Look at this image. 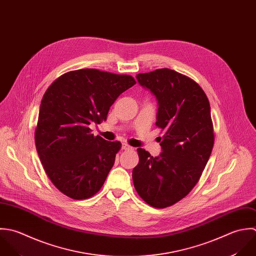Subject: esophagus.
Returning <instances> with one entry per match:
<instances>
[{
  "instance_id": "34e87169",
  "label": "esophagus",
  "mask_w": 256,
  "mask_h": 256,
  "mask_svg": "<svg viewBox=\"0 0 256 256\" xmlns=\"http://www.w3.org/2000/svg\"><path fill=\"white\" fill-rule=\"evenodd\" d=\"M122 149H123V150H133L134 148L131 147L130 145H128L127 143H123V144H122Z\"/></svg>"
}]
</instances>
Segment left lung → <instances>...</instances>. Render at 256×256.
Masks as SVG:
<instances>
[{
	"label": "left lung",
	"instance_id": "8db88e82",
	"mask_svg": "<svg viewBox=\"0 0 256 256\" xmlns=\"http://www.w3.org/2000/svg\"><path fill=\"white\" fill-rule=\"evenodd\" d=\"M136 78L156 96V125L165 133L160 156L137 149L133 182L148 204L164 208L192 190L210 159L214 143L210 106L200 86L172 70L139 74Z\"/></svg>",
	"mask_w": 256,
	"mask_h": 256
}]
</instances>
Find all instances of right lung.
<instances>
[{
  "label": "right lung",
  "mask_w": 256,
  "mask_h": 256,
  "mask_svg": "<svg viewBox=\"0 0 256 256\" xmlns=\"http://www.w3.org/2000/svg\"><path fill=\"white\" fill-rule=\"evenodd\" d=\"M135 84L131 76L84 68L62 74L46 91L36 147L52 182L70 198H91L103 186L121 143L94 136L89 126L105 121L117 97Z\"/></svg>",
  "instance_id": "1"
}]
</instances>
